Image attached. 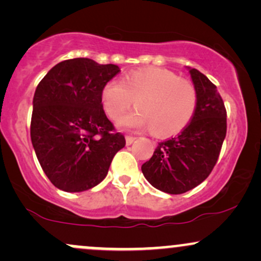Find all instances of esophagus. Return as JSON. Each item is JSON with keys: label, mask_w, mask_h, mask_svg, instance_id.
<instances>
[{"label": "esophagus", "mask_w": 261, "mask_h": 261, "mask_svg": "<svg viewBox=\"0 0 261 261\" xmlns=\"http://www.w3.org/2000/svg\"><path fill=\"white\" fill-rule=\"evenodd\" d=\"M125 139H126V145L128 146V145H131V143H133L135 140H136V137H134V136H126V137H125Z\"/></svg>", "instance_id": "34e87169"}]
</instances>
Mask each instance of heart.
<instances>
[{"label":"heart","instance_id":"obj_1","mask_svg":"<svg viewBox=\"0 0 261 261\" xmlns=\"http://www.w3.org/2000/svg\"><path fill=\"white\" fill-rule=\"evenodd\" d=\"M101 101L116 120L136 101L137 112L119 121L121 127L151 128L158 137L174 136L190 124L197 109V91L166 68H142L106 83Z\"/></svg>","mask_w":261,"mask_h":261}]
</instances>
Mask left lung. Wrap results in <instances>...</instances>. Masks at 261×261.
I'll list each match as a JSON object with an SVG mask.
<instances>
[{"instance_id": "8db88e82", "label": "left lung", "mask_w": 261, "mask_h": 261, "mask_svg": "<svg viewBox=\"0 0 261 261\" xmlns=\"http://www.w3.org/2000/svg\"><path fill=\"white\" fill-rule=\"evenodd\" d=\"M197 91L193 120L178 136L158 143L142 164L149 184L164 193H187L205 180L220 155L227 133V112L216 86L196 68H189Z\"/></svg>"}]
</instances>
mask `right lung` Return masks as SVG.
Here are the masks:
<instances>
[{"instance_id":"right-lung-1","label":"right lung","mask_w":261,"mask_h":261,"mask_svg":"<svg viewBox=\"0 0 261 261\" xmlns=\"http://www.w3.org/2000/svg\"><path fill=\"white\" fill-rule=\"evenodd\" d=\"M116 65L91 59L65 60L39 82L33 98L31 139L49 180L67 193L88 190L106 178L114 155L125 147L101 104Z\"/></svg>"}]
</instances>
